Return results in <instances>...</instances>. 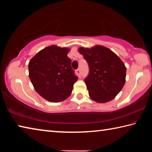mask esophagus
I'll return each instance as SVG.
<instances>
[{
  "label": "esophagus",
  "instance_id": "esophagus-1",
  "mask_svg": "<svg viewBox=\"0 0 152 152\" xmlns=\"http://www.w3.org/2000/svg\"><path fill=\"white\" fill-rule=\"evenodd\" d=\"M76 72L77 74V76H78V77H80L81 76V70H80V69H78V70H76Z\"/></svg>",
  "mask_w": 152,
  "mask_h": 152
}]
</instances>
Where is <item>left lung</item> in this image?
Returning a JSON list of instances; mask_svg holds the SVG:
<instances>
[{"label":"left lung","mask_w":152,"mask_h":152,"mask_svg":"<svg viewBox=\"0 0 152 152\" xmlns=\"http://www.w3.org/2000/svg\"><path fill=\"white\" fill-rule=\"evenodd\" d=\"M88 62L89 74L84 79L90 97L97 102L113 100L125 83L126 67L114 52L102 45L80 48Z\"/></svg>","instance_id":"1"}]
</instances>
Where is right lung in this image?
<instances>
[{
  "label": "right lung",
  "instance_id": "right-lung-1",
  "mask_svg": "<svg viewBox=\"0 0 152 152\" xmlns=\"http://www.w3.org/2000/svg\"><path fill=\"white\" fill-rule=\"evenodd\" d=\"M68 48L51 45L39 51L29 63V76L36 92L50 102H61L70 96L78 80L67 54Z\"/></svg>",
  "mask_w": 152,
  "mask_h": 152
}]
</instances>
